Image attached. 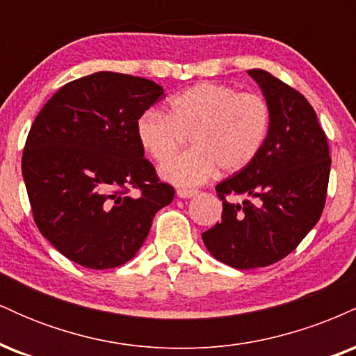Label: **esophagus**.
<instances>
[{
    "label": "esophagus",
    "instance_id": "esophagus-1",
    "mask_svg": "<svg viewBox=\"0 0 356 356\" xmlns=\"http://www.w3.org/2000/svg\"><path fill=\"white\" fill-rule=\"evenodd\" d=\"M197 194V191L194 189H177V195L181 199H189V197H194V195Z\"/></svg>",
    "mask_w": 356,
    "mask_h": 356
}]
</instances>
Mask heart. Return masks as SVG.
<instances>
[{"mask_svg": "<svg viewBox=\"0 0 356 356\" xmlns=\"http://www.w3.org/2000/svg\"><path fill=\"white\" fill-rule=\"evenodd\" d=\"M271 124L269 104L259 93H239L219 83H199L169 100V115L147 110L136 124L147 155L164 162L191 134L194 147L161 167L175 186H197L220 172H239L263 149Z\"/></svg>", "mask_w": 356, "mask_h": 356, "instance_id": "b5f03b06", "label": "heart"}]
</instances>
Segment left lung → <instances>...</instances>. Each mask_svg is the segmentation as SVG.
I'll return each mask as SVG.
<instances>
[{
    "instance_id": "8db88e82",
    "label": "left lung",
    "mask_w": 356,
    "mask_h": 356,
    "mask_svg": "<svg viewBox=\"0 0 356 356\" xmlns=\"http://www.w3.org/2000/svg\"><path fill=\"white\" fill-rule=\"evenodd\" d=\"M248 75L269 104V132L254 161L216 186L222 220L202 234L207 251L236 269L269 266L295 251L320 219L332 165L309 102L271 73Z\"/></svg>"
}]
</instances>
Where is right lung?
Segmentation results:
<instances>
[{
  "instance_id": "right-lung-1",
  "label": "right lung",
  "mask_w": 356,
  "mask_h": 356,
  "mask_svg": "<svg viewBox=\"0 0 356 356\" xmlns=\"http://www.w3.org/2000/svg\"><path fill=\"white\" fill-rule=\"evenodd\" d=\"M162 97L152 80L97 72L63 85L36 115L23 179L36 227L73 263L125 264L155 212L172 202L174 187L159 181L136 134L138 117Z\"/></svg>"
}]
</instances>
